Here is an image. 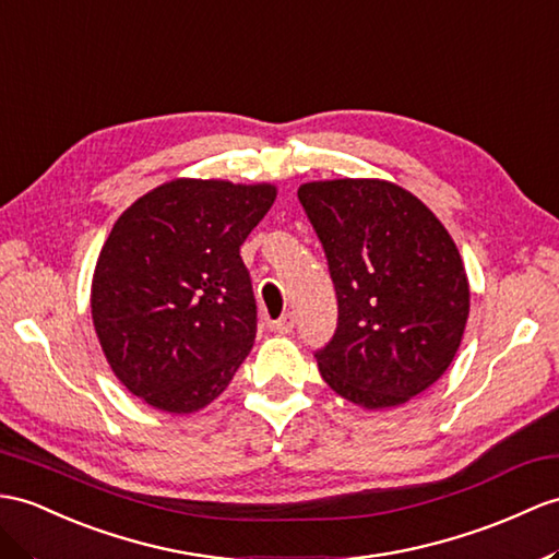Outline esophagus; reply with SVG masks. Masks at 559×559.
<instances>
[{
    "label": "esophagus",
    "mask_w": 559,
    "mask_h": 559,
    "mask_svg": "<svg viewBox=\"0 0 559 559\" xmlns=\"http://www.w3.org/2000/svg\"><path fill=\"white\" fill-rule=\"evenodd\" d=\"M272 330H275L277 334H292L294 316H282L277 322H272Z\"/></svg>",
    "instance_id": "1"
}]
</instances>
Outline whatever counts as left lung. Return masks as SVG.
Returning a JSON list of instances; mask_svg holds the SVG:
<instances>
[{"label": "left lung", "instance_id": "left-lung-1", "mask_svg": "<svg viewBox=\"0 0 559 559\" xmlns=\"http://www.w3.org/2000/svg\"><path fill=\"white\" fill-rule=\"evenodd\" d=\"M298 201L322 241L338 301L320 374L365 411L411 401L448 370L469 316L453 237L425 203L386 180H320Z\"/></svg>", "mask_w": 559, "mask_h": 559}]
</instances>
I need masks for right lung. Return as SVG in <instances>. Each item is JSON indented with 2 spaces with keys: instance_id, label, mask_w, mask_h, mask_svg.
<instances>
[{
  "instance_id": "add662e5",
  "label": "right lung",
  "mask_w": 559,
  "mask_h": 559,
  "mask_svg": "<svg viewBox=\"0 0 559 559\" xmlns=\"http://www.w3.org/2000/svg\"><path fill=\"white\" fill-rule=\"evenodd\" d=\"M275 185L177 177L116 221L92 277V322L114 374L170 415L197 413L233 382L255 338L239 247Z\"/></svg>"
}]
</instances>
